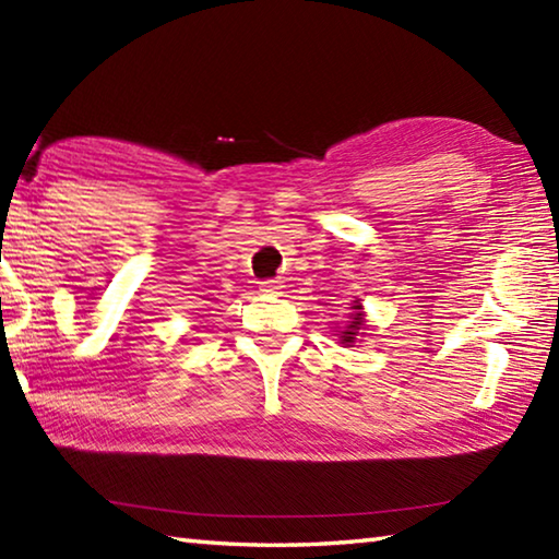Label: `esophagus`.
<instances>
[{"label":"esophagus","mask_w":559,"mask_h":559,"mask_svg":"<svg viewBox=\"0 0 559 559\" xmlns=\"http://www.w3.org/2000/svg\"><path fill=\"white\" fill-rule=\"evenodd\" d=\"M261 293H283V281L281 278H269V281H261Z\"/></svg>","instance_id":"34e87169"}]
</instances>
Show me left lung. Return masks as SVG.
<instances>
[{
    "mask_svg": "<svg viewBox=\"0 0 559 559\" xmlns=\"http://www.w3.org/2000/svg\"><path fill=\"white\" fill-rule=\"evenodd\" d=\"M362 323H365V318H362V313H359V306H355V316H353V320H349V328L343 333L345 343H355V330H359V325Z\"/></svg>",
    "mask_w": 559,
    "mask_h": 559,
    "instance_id": "1",
    "label": "left lung"
}]
</instances>
